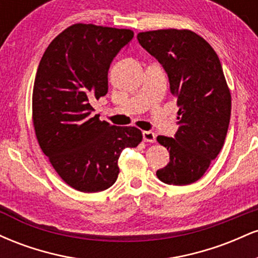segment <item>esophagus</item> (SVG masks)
I'll return each instance as SVG.
<instances>
[{"label": "esophagus", "mask_w": 258, "mask_h": 258, "mask_svg": "<svg viewBox=\"0 0 258 258\" xmlns=\"http://www.w3.org/2000/svg\"><path fill=\"white\" fill-rule=\"evenodd\" d=\"M143 139L148 143H154L156 139V135L152 131H144L143 132Z\"/></svg>", "instance_id": "1"}]
</instances>
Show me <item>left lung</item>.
<instances>
[{"label": "left lung", "mask_w": 258, "mask_h": 258, "mask_svg": "<svg viewBox=\"0 0 258 258\" xmlns=\"http://www.w3.org/2000/svg\"><path fill=\"white\" fill-rule=\"evenodd\" d=\"M137 38L165 69L179 106L173 138H156L170 152V162L156 176L166 184H190L217 158L229 126L232 99L220 58L190 30L146 31Z\"/></svg>", "instance_id": "1"}]
</instances>
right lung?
I'll return each instance as SVG.
<instances>
[{"label": "right lung", "mask_w": 258, "mask_h": 258, "mask_svg": "<svg viewBox=\"0 0 258 258\" xmlns=\"http://www.w3.org/2000/svg\"><path fill=\"white\" fill-rule=\"evenodd\" d=\"M133 38L127 29L75 24L41 58L32 92V121L44 155L60 178L84 193L105 190L119 176V158L136 148V127L99 121L91 102L108 93L111 61Z\"/></svg>", "instance_id": "right-lung-1"}]
</instances>
